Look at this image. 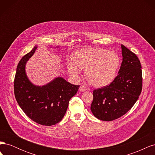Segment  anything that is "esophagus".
Segmentation results:
<instances>
[{
	"instance_id": "1",
	"label": "esophagus",
	"mask_w": 155,
	"mask_h": 155,
	"mask_svg": "<svg viewBox=\"0 0 155 155\" xmlns=\"http://www.w3.org/2000/svg\"><path fill=\"white\" fill-rule=\"evenodd\" d=\"M87 90V87L85 86H84V85H81L80 87H79V91L80 92H85Z\"/></svg>"
}]
</instances>
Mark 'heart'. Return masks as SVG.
I'll return each instance as SVG.
<instances>
[{
  "label": "heart",
  "mask_w": 155,
  "mask_h": 155,
  "mask_svg": "<svg viewBox=\"0 0 155 155\" xmlns=\"http://www.w3.org/2000/svg\"><path fill=\"white\" fill-rule=\"evenodd\" d=\"M120 65V58L116 51L101 48H87L77 51L67 61L68 72L78 77L81 69L86 70L87 80L92 85L104 87L114 80Z\"/></svg>",
  "instance_id": "1"
}]
</instances>
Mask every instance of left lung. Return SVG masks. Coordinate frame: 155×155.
Segmentation results:
<instances>
[{
	"instance_id": "obj_1",
	"label": "left lung",
	"mask_w": 155,
	"mask_h": 155,
	"mask_svg": "<svg viewBox=\"0 0 155 155\" xmlns=\"http://www.w3.org/2000/svg\"><path fill=\"white\" fill-rule=\"evenodd\" d=\"M118 74L109 85L93 91L91 110L96 118L112 121L126 114L138 99L142 88V66L135 54L121 45Z\"/></svg>"
}]
</instances>
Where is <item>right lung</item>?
Masks as SVG:
<instances>
[{
	"mask_svg": "<svg viewBox=\"0 0 155 155\" xmlns=\"http://www.w3.org/2000/svg\"><path fill=\"white\" fill-rule=\"evenodd\" d=\"M37 49L35 45L18 63L14 93L18 105L27 116L37 124L51 126L63 118L69 101L77 93L79 85H72L62 77L55 78L43 86L32 83L27 76L26 64Z\"/></svg>",
	"mask_w": 155,
	"mask_h": 155,
	"instance_id": "obj_1",
	"label": "right lung"
}]
</instances>
